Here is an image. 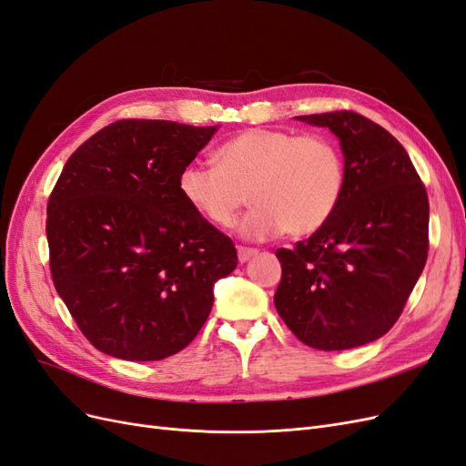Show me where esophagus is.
<instances>
[{"label":"esophagus","mask_w":466,"mask_h":466,"mask_svg":"<svg viewBox=\"0 0 466 466\" xmlns=\"http://www.w3.org/2000/svg\"><path fill=\"white\" fill-rule=\"evenodd\" d=\"M237 252H238V262H247V260H250L252 257H255L258 250L257 248H250V247H238Z\"/></svg>","instance_id":"esophagus-1"}]
</instances>
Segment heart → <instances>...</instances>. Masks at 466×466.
I'll return each instance as SVG.
<instances>
[{
    "mask_svg": "<svg viewBox=\"0 0 466 466\" xmlns=\"http://www.w3.org/2000/svg\"><path fill=\"white\" fill-rule=\"evenodd\" d=\"M346 188L344 155L332 137L250 128L216 151V167L187 165L178 192L196 214L231 228L247 200L243 237L266 241L279 233L307 237L334 216Z\"/></svg>",
    "mask_w": 466,
    "mask_h": 466,
    "instance_id": "b5f03b06",
    "label": "heart"
}]
</instances>
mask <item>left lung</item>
Returning <instances> with one entry per match:
<instances>
[{
    "mask_svg": "<svg viewBox=\"0 0 466 466\" xmlns=\"http://www.w3.org/2000/svg\"><path fill=\"white\" fill-rule=\"evenodd\" d=\"M330 128L346 188L329 223L278 248L279 317L307 346L350 350L387 334L402 315L430 250L424 182L394 136L354 110L298 116Z\"/></svg>",
    "mask_w": 466,
    "mask_h": 466,
    "instance_id": "left-lung-1",
    "label": "left lung"
}]
</instances>
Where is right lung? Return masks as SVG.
Listing matches in <instances>:
<instances>
[{
  "mask_svg": "<svg viewBox=\"0 0 466 466\" xmlns=\"http://www.w3.org/2000/svg\"><path fill=\"white\" fill-rule=\"evenodd\" d=\"M216 126L116 120L64 165L46 208L50 274L83 336L155 361L187 348L237 266L231 238L182 200L178 175Z\"/></svg>",
  "mask_w": 466,
  "mask_h": 466,
  "instance_id": "obj_1",
  "label": "right lung"
}]
</instances>
